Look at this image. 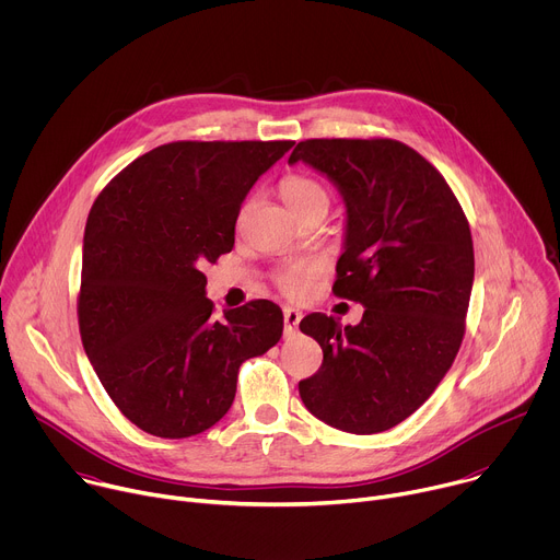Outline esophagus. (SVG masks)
I'll return each mask as SVG.
<instances>
[{
  "mask_svg": "<svg viewBox=\"0 0 560 560\" xmlns=\"http://www.w3.org/2000/svg\"><path fill=\"white\" fill-rule=\"evenodd\" d=\"M299 322H301V312H299V310H294V307H285V310H283V328H285V335L296 332Z\"/></svg>",
  "mask_w": 560,
  "mask_h": 560,
  "instance_id": "esophagus-1",
  "label": "esophagus"
}]
</instances>
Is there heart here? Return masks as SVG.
Wrapping results in <instances>:
<instances>
[{"mask_svg": "<svg viewBox=\"0 0 560 560\" xmlns=\"http://www.w3.org/2000/svg\"><path fill=\"white\" fill-rule=\"evenodd\" d=\"M279 192L283 197V201L296 212H305L307 208H314V206H326L328 208V192L326 188L318 184L316 179L312 177H305V175H285L279 184ZM250 208V201L244 203L242 212H238V217H244ZM318 272V266L316 264H310V261H294V264H288L283 266L277 275H275V285L279 288V292H283L285 296L290 299H303L310 288H312V281H314V275Z\"/></svg>", "mask_w": 560, "mask_h": 560, "instance_id": "obj_1", "label": "heart"}]
</instances>
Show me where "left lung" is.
Wrapping results in <instances>:
<instances>
[{
    "label": "left lung",
    "mask_w": 560,
    "mask_h": 560,
    "mask_svg": "<svg viewBox=\"0 0 560 560\" xmlns=\"http://www.w3.org/2000/svg\"><path fill=\"white\" fill-rule=\"evenodd\" d=\"M326 175L346 203L335 294L359 301V326L307 314L324 350L299 381L303 406L350 434L385 432L415 415L447 374L465 335L474 283L469 223L443 175L394 139H305L288 164Z\"/></svg>",
    "instance_id": "left-lung-1"
}]
</instances>
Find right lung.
Instances as JSON below:
<instances>
[{
  "label": "right lung",
  "mask_w": 560,
  "mask_h": 560,
  "mask_svg": "<svg viewBox=\"0 0 560 560\" xmlns=\"http://www.w3.org/2000/svg\"><path fill=\"white\" fill-rule=\"evenodd\" d=\"M294 141H173L126 166L95 199L79 332L104 389L139 430L206 432L230 410L246 359L279 343L283 312L257 299L212 316L201 268L234 246L255 182Z\"/></svg>",
  "instance_id": "obj_1"
}]
</instances>
